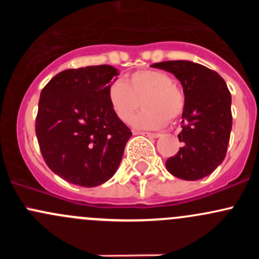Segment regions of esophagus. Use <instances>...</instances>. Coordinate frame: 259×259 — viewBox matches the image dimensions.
<instances>
[{
	"label": "esophagus",
	"instance_id": "obj_1",
	"mask_svg": "<svg viewBox=\"0 0 259 259\" xmlns=\"http://www.w3.org/2000/svg\"><path fill=\"white\" fill-rule=\"evenodd\" d=\"M135 134H140V135H143V137L151 138V139H156V138H159L161 135V134H159V133H135Z\"/></svg>",
	"mask_w": 259,
	"mask_h": 259
}]
</instances>
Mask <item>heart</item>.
Wrapping results in <instances>:
<instances>
[{"mask_svg":"<svg viewBox=\"0 0 259 259\" xmlns=\"http://www.w3.org/2000/svg\"><path fill=\"white\" fill-rule=\"evenodd\" d=\"M109 103L121 121H130L140 105L144 110L133 119L138 129H159L166 121H174L184 110L182 89L170 75L159 70H139L126 82L115 80L109 86Z\"/></svg>","mask_w":259,"mask_h":259,"instance_id":"1","label":"heart"}]
</instances>
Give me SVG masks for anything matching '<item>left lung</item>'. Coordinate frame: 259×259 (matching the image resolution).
<instances>
[{"mask_svg":"<svg viewBox=\"0 0 259 259\" xmlns=\"http://www.w3.org/2000/svg\"><path fill=\"white\" fill-rule=\"evenodd\" d=\"M151 67L165 70L180 81L185 105L183 142L178 154L166 160L170 174L184 180L208 177L226 158L232 130V96L218 72L187 60L163 61Z\"/></svg>","mask_w":259,"mask_h":259,"instance_id":"1","label":"left lung"}]
</instances>
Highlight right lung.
<instances>
[{
  "label": "right lung",
  "instance_id": "add662e5",
  "mask_svg": "<svg viewBox=\"0 0 259 259\" xmlns=\"http://www.w3.org/2000/svg\"><path fill=\"white\" fill-rule=\"evenodd\" d=\"M117 75L110 65L69 69L41 91L36 117L41 154L71 184L98 187L119 168L132 132L109 103V86Z\"/></svg>",
  "mask_w": 259,
  "mask_h": 259
}]
</instances>
